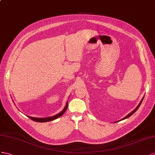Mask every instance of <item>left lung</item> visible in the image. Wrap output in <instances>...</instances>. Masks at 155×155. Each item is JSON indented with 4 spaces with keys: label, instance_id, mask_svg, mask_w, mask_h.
Instances as JSON below:
<instances>
[{
    "label": "left lung",
    "instance_id": "1",
    "mask_svg": "<svg viewBox=\"0 0 155 155\" xmlns=\"http://www.w3.org/2000/svg\"><path fill=\"white\" fill-rule=\"evenodd\" d=\"M143 99H141V102L140 103V104H138V107H136V108H135V109H134V110H133V111H132V112H130V114H129V115H127V116L126 117H125L124 118H123V119H127V118H128V117H130V116H132V114H134V112H135L136 111V110H138V108L140 107V104H141V103H142V101H143Z\"/></svg>",
    "mask_w": 155,
    "mask_h": 155
}]
</instances>
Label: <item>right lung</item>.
<instances>
[{
    "label": "right lung",
    "instance_id": "add662e5",
    "mask_svg": "<svg viewBox=\"0 0 155 155\" xmlns=\"http://www.w3.org/2000/svg\"><path fill=\"white\" fill-rule=\"evenodd\" d=\"M68 103H67L66 104L65 107L64 108V109L61 111L60 113H59L58 114L55 115L54 116H52V117H45V118H36V117H30L28 116L30 119H32V120L34 121H37V122H41V123H43V122H47V121H50L52 120H54V119H56L57 118L60 117L61 116H62V115L64 114V112L66 111V110H67L68 108Z\"/></svg>",
    "mask_w": 155,
    "mask_h": 155
}]
</instances>
